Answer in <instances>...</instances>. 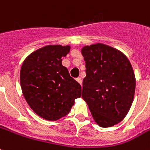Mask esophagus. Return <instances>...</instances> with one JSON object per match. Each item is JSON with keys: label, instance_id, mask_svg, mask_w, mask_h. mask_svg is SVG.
I'll list each match as a JSON object with an SVG mask.
<instances>
[{"label": "esophagus", "instance_id": "obj_1", "mask_svg": "<svg viewBox=\"0 0 150 150\" xmlns=\"http://www.w3.org/2000/svg\"><path fill=\"white\" fill-rule=\"evenodd\" d=\"M76 81H77L78 83H79L80 85L82 86V84H83V80H82L81 78H78V79H76Z\"/></svg>", "mask_w": 150, "mask_h": 150}]
</instances>
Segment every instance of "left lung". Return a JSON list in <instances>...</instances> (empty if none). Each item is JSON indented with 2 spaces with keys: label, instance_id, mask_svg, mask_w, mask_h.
<instances>
[{
  "label": "left lung",
  "instance_id": "left-lung-1",
  "mask_svg": "<svg viewBox=\"0 0 150 150\" xmlns=\"http://www.w3.org/2000/svg\"><path fill=\"white\" fill-rule=\"evenodd\" d=\"M81 52L86 73L82 98L98 125L112 127L123 120L133 102L136 85L133 67L123 52L107 45H86Z\"/></svg>",
  "mask_w": 150,
  "mask_h": 150
}]
</instances>
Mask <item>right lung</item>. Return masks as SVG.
Returning <instances> with one entry per match:
<instances>
[{
  "label": "right lung",
  "mask_w": 150,
  "mask_h": 150,
  "mask_svg": "<svg viewBox=\"0 0 150 150\" xmlns=\"http://www.w3.org/2000/svg\"><path fill=\"white\" fill-rule=\"evenodd\" d=\"M70 45H49L24 60L20 70L23 94L32 110L46 120L56 121L70 112L82 88L62 65Z\"/></svg>",
  "instance_id": "1"
}]
</instances>
